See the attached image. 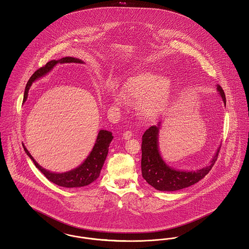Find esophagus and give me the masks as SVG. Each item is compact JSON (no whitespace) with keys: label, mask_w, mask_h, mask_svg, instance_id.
Segmentation results:
<instances>
[{"label":"esophagus","mask_w":249,"mask_h":249,"mask_svg":"<svg viewBox=\"0 0 249 249\" xmlns=\"http://www.w3.org/2000/svg\"><path fill=\"white\" fill-rule=\"evenodd\" d=\"M131 136H132V132H131L130 130H126V131L123 133V138H124L125 140L130 139Z\"/></svg>","instance_id":"1"}]
</instances>
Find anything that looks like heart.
Instances as JSON below:
<instances>
[{
  "label": "heart",
  "instance_id": "obj_1",
  "mask_svg": "<svg viewBox=\"0 0 249 249\" xmlns=\"http://www.w3.org/2000/svg\"><path fill=\"white\" fill-rule=\"evenodd\" d=\"M174 91V84L168 77L150 71H138L125 78L122 90L115 87L108 94L116 107H124L136 102V111L141 119L153 120L169 107Z\"/></svg>",
  "mask_w": 249,
  "mask_h": 249
}]
</instances>
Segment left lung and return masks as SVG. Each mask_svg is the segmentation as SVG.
I'll return each mask as SVG.
<instances>
[{
	"mask_svg": "<svg viewBox=\"0 0 249 249\" xmlns=\"http://www.w3.org/2000/svg\"><path fill=\"white\" fill-rule=\"evenodd\" d=\"M226 106V96L220 86L216 88ZM158 126H151L144 131L142 138V176L143 179L156 190L160 191H175L188 188L204 178L212 169L219 149L214 155L210 165L197 171H178L166 164L159 151V130ZM220 148V147H219Z\"/></svg>",
	"mask_w": 249,
	"mask_h": 249,
	"instance_id": "left-lung-1",
	"label": "left lung"
}]
</instances>
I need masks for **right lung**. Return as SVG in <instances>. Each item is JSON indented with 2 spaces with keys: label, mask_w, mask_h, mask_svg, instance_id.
Wrapping results in <instances>:
<instances>
[{
  "label": "right lung",
  "mask_w": 249,
  "mask_h": 249,
  "mask_svg": "<svg viewBox=\"0 0 249 249\" xmlns=\"http://www.w3.org/2000/svg\"><path fill=\"white\" fill-rule=\"evenodd\" d=\"M68 62H75V63H83L81 59H75L72 57H65L62 59H58V60H50L48 63L36 70L34 74L30 77L28 83L26 85L25 88V92H24V102L26 101L28 97V91L30 87L32 86L33 82H35L36 79L46 75L48 71H51L52 68L57 64V63H68ZM113 135L111 131H108L106 130H101L99 131V134L97 136L96 142H95L94 146L92 148V151L90 154L88 156V158L85 160L83 163L77 168L63 173V174H56V173H51L49 171H47L46 169L42 168L39 165L35 159L30 154V152L27 150V148L23 145L24 150L27 153V155L31 158V160L34 161L36 168L39 169V171L48 178L49 181L52 183L58 185L59 187H64V188H80V187H85L92 183L97 178H99L102 167L105 163V160L107 159V154H108V147L109 144L113 139Z\"/></svg>",
  "instance_id": "1"
}]
</instances>
